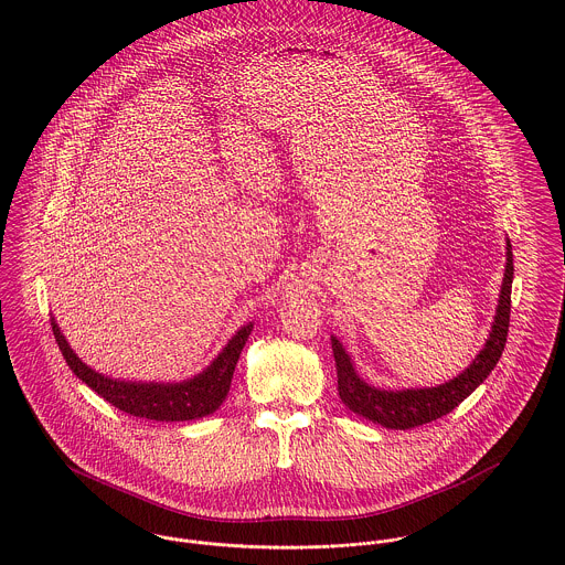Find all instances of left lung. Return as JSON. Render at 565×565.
I'll list each match as a JSON object with an SVG mask.
<instances>
[{
  "label": "left lung",
  "instance_id": "left-lung-1",
  "mask_svg": "<svg viewBox=\"0 0 565 565\" xmlns=\"http://www.w3.org/2000/svg\"><path fill=\"white\" fill-rule=\"evenodd\" d=\"M511 282H513V252H511V242H507V267H504L502 289H500L498 309L491 323L489 339L484 341L483 350L477 354V359L463 374H459L457 379L439 387L403 390V392H385V390L372 387L354 372V365L345 354L343 345L337 341V337H332L330 341H332V354L337 365V390H339L341 403L345 404L350 411H354L356 415L396 430L415 428L450 413L483 383L502 356L507 332H509V316H511Z\"/></svg>",
  "mask_w": 565,
  "mask_h": 565
}]
</instances>
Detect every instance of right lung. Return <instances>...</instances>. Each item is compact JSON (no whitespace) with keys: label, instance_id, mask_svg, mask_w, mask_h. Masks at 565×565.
<instances>
[{"label":"right lung","instance_id":"obj_1","mask_svg":"<svg viewBox=\"0 0 565 565\" xmlns=\"http://www.w3.org/2000/svg\"><path fill=\"white\" fill-rule=\"evenodd\" d=\"M52 330L58 341V348L72 367V372L86 383L97 396L106 403L117 406L119 411L157 419V422H184L211 415L226 401L231 392V381L242 356L243 345L252 332V323L243 326L242 330L226 343L220 356L198 376L182 381V383H132V381H117L90 370L82 363L63 337L58 323L52 318Z\"/></svg>","mask_w":565,"mask_h":565}]
</instances>
